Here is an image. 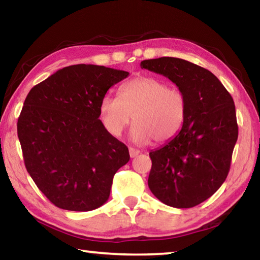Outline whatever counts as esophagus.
<instances>
[{
	"mask_svg": "<svg viewBox=\"0 0 260 260\" xmlns=\"http://www.w3.org/2000/svg\"><path fill=\"white\" fill-rule=\"evenodd\" d=\"M140 153V150H138V149H135V148H129V156H131V158H134V157H136Z\"/></svg>",
	"mask_w": 260,
	"mask_h": 260,
	"instance_id": "1",
	"label": "esophagus"
}]
</instances>
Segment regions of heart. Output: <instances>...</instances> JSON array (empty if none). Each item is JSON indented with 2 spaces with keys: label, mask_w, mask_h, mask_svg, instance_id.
<instances>
[{
  "label": "heart",
  "mask_w": 260,
  "mask_h": 260,
  "mask_svg": "<svg viewBox=\"0 0 260 260\" xmlns=\"http://www.w3.org/2000/svg\"><path fill=\"white\" fill-rule=\"evenodd\" d=\"M101 118L110 134L120 136L134 119L132 138L147 144L165 143L181 131L187 101L181 90L152 77H139L120 87L119 96L105 95L100 104Z\"/></svg>",
  "instance_id": "1"
}]
</instances>
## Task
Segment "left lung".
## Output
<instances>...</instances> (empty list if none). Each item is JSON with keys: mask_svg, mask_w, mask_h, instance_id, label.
<instances>
[{"mask_svg": "<svg viewBox=\"0 0 260 260\" xmlns=\"http://www.w3.org/2000/svg\"><path fill=\"white\" fill-rule=\"evenodd\" d=\"M141 68L174 82L187 101L178 135L151 150V192L178 209L201 204L225 182L239 135L234 101L209 70L175 57L141 61Z\"/></svg>", "mask_w": 260, "mask_h": 260, "instance_id": "1", "label": "left lung"}]
</instances>
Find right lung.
Wrapping results in <instances>:
<instances>
[{"mask_svg":"<svg viewBox=\"0 0 260 260\" xmlns=\"http://www.w3.org/2000/svg\"><path fill=\"white\" fill-rule=\"evenodd\" d=\"M128 74L71 65L29 90L17 122L18 139L26 170L57 208L85 212L109 200L113 175L129 152L100 120V104Z\"/></svg>","mask_w":260,"mask_h":260,"instance_id":"add662e5","label":"right lung"}]
</instances>
